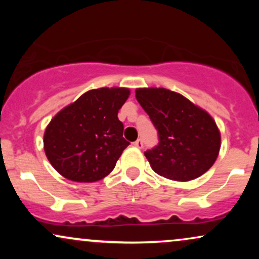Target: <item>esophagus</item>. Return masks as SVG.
Returning <instances> with one entry per match:
<instances>
[{"label": "esophagus", "mask_w": 259, "mask_h": 259, "mask_svg": "<svg viewBox=\"0 0 259 259\" xmlns=\"http://www.w3.org/2000/svg\"><path fill=\"white\" fill-rule=\"evenodd\" d=\"M133 145H134V146H135V147H138V148H142V147H144V142H142L141 139L136 140V141L134 142Z\"/></svg>", "instance_id": "34e87169"}]
</instances>
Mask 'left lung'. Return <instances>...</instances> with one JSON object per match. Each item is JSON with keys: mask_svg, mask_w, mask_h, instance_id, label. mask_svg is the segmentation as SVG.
Returning <instances> with one entry per match:
<instances>
[{"mask_svg": "<svg viewBox=\"0 0 259 259\" xmlns=\"http://www.w3.org/2000/svg\"><path fill=\"white\" fill-rule=\"evenodd\" d=\"M135 94L158 130V145L145 152L151 168L175 181L194 180L206 173L221 150L214 119L183 95L167 89H136Z\"/></svg>", "mask_w": 259, "mask_h": 259, "instance_id": "1", "label": "left lung"}]
</instances>
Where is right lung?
<instances>
[{"label": "right lung", "instance_id": "obj_1", "mask_svg": "<svg viewBox=\"0 0 259 259\" xmlns=\"http://www.w3.org/2000/svg\"><path fill=\"white\" fill-rule=\"evenodd\" d=\"M130 90L101 88L85 92L59 111L45 130L47 159L62 177L94 183L114 169L129 142L123 138L118 111Z\"/></svg>", "mask_w": 259, "mask_h": 259}]
</instances>
